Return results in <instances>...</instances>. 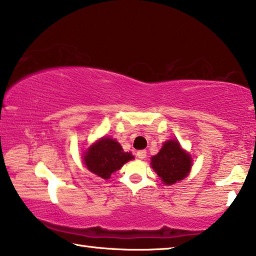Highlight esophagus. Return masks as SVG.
<instances>
[{
	"instance_id": "34e87169",
	"label": "esophagus",
	"mask_w": 256,
	"mask_h": 256,
	"mask_svg": "<svg viewBox=\"0 0 256 256\" xmlns=\"http://www.w3.org/2000/svg\"><path fill=\"white\" fill-rule=\"evenodd\" d=\"M136 156L138 159H144L146 156V150H138L136 152Z\"/></svg>"
}]
</instances>
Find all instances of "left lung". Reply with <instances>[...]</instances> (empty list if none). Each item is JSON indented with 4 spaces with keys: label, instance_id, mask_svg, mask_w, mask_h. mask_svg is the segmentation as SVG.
<instances>
[{
    "label": "left lung",
    "instance_id": "8db88e82",
    "mask_svg": "<svg viewBox=\"0 0 256 256\" xmlns=\"http://www.w3.org/2000/svg\"><path fill=\"white\" fill-rule=\"evenodd\" d=\"M192 159L180 148L177 140L164 142L162 150L151 158V166L164 182L172 185L188 175Z\"/></svg>",
    "mask_w": 256,
    "mask_h": 256
}]
</instances>
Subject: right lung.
<instances>
[{"label":"right lung","instance_id":"1","mask_svg":"<svg viewBox=\"0 0 256 256\" xmlns=\"http://www.w3.org/2000/svg\"><path fill=\"white\" fill-rule=\"evenodd\" d=\"M133 159L131 152H124L116 140L102 138L89 148L84 156V164L88 170L102 178H110L125 162Z\"/></svg>","mask_w":256,"mask_h":256}]
</instances>
